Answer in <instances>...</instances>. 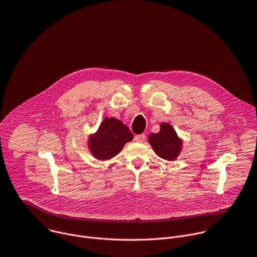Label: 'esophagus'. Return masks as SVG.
I'll return each instance as SVG.
<instances>
[{
  "instance_id": "34e87169",
  "label": "esophagus",
  "mask_w": 257,
  "mask_h": 257,
  "mask_svg": "<svg viewBox=\"0 0 257 257\" xmlns=\"http://www.w3.org/2000/svg\"><path fill=\"white\" fill-rule=\"evenodd\" d=\"M135 141H136V142H139V143H143V142L146 141V136H145L144 134L138 135V136L135 137Z\"/></svg>"
}]
</instances>
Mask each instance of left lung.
Returning <instances> with one entry per match:
<instances>
[{
    "label": "left lung",
    "mask_w": 257,
    "mask_h": 257,
    "mask_svg": "<svg viewBox=\"0 0 257 257\" xmlns=\"http://www.w3.org/2000/svg\"><path fill=\"white\" fill-rule=\"evenodd\" d=\"M149 143L157 155L166 160L176 159L181 149V142L175 131L170 124L164 122L161 123L158 134L149 136Z\"/></svg>",
    "instance_id": "obj_1"
}]
</instances>
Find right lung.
Segmentation results:
<instances>
[{"instance_id": "add662e5", "label": "right lung", "mask_w": 257, "mask_h": 257, "mask_svg": "<svg viewBox=\"0 0 257 257\" xmlns=\"http://www.w3.org/2000/svg\"><path fill=\"white\" fill-rule=\"evenodd\" d=\"M133 138L130 128L120 120L105 118L95 136L91 138L89 147L97 159L105 160L117 155L125 143L131 142Z\"/></svg>"}]
</instances>
